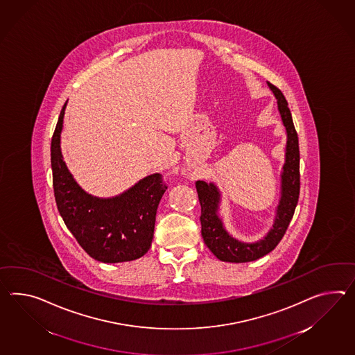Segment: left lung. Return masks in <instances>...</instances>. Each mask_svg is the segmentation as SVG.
Segmentation results:
<instances>
[{
  "instance_id": "obj_1",
  "label": "left lung",
  "mask_w": 355,
  "mask_h": 355,
  "mask_svg": "<svg viewBox=\"0 0 355 355\" xmlns=\"http://www.w3.org/2000/svg\"><path fill=\"white\" fill-rule=\"evenodd\" d=\"M276 96L278 110L287 132L286 162L282 172V196L277 208L276 220L268 234L258 242L245 243L227 234L220 218L218 216V205L220 195L213 183L198 181L195 183L200 205H201V234L209 250L222 261L246 263L259 259L273 250L282 237L294 216L300 193V153L299 139L294 127L291 112L284 94L269 83Z\"/></svg>"
}]
</instances>
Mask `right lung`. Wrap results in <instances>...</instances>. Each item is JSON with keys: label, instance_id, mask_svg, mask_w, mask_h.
Wrapping results in <instances>:
<instances>
[{"label": "right lung", "instance_id": "obj_1", "mask_svg": "<svg viewBox=\"0 0 355 355\" xmlns=\"http://www.w3.org/2000/svg\"><path fill=\"white\" fill-rule=\"evenodd\" d=\"M65 106L51 139L52 184L61 218L91 258L103 263L139 259L154 237L156 209L168 189L163 175L151 174L113 199L88 195L73 180L61 155Z\"/></svg>", "mask_w": 355, "mask_h": 355}]
</instances>
